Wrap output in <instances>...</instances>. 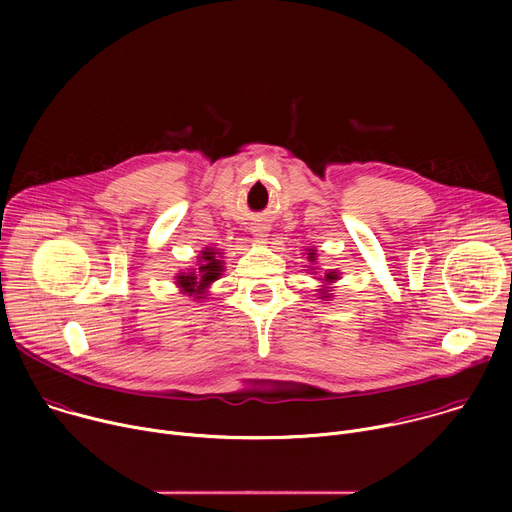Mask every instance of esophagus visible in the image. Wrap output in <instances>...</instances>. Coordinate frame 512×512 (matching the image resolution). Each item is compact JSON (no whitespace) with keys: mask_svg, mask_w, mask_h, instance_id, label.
<instances>
[{"mask_svg":"<svg viewBox=\"0 0 512 512\" xmlns=\"http://www.w3.org/2000/svg\"><path fill=\"white\" fill-rule=\"evenodd\" d=\"M253 235L261 241V239L267 237V229H265V227H253Z\"/></svg>","mask_w":512,"mask_h":512,"instance_id":"esophagus-1","label":"esophagus"}]
</instances>
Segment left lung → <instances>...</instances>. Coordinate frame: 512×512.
I'll list each match as a JSON object with an SVG mask.
<instances>
[{
  "label": "left lung",
  "instance_id": "1",
  "mask_svg": "<svg viewBox=\"0 0 512 512\" xmlns=\"http://www.w3.org/2000/svg\"><path fill=\"white\" fill-rule=\"evenodd\" d=\"M314 255H316V253H310V259H314ZM326 279H328V281H334V279H338V277H336L334 271H330V273H326Z\"/></svg>",
  "mask_w": 512,
  "mask_h": 512
}]
</instances>
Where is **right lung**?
Instances as JSON below:
<instances>
[{
    "label": "right lung",
    "mask_w": 512,
    "mask_h": 512,
    "mask_svg": "<svg viewBox=\"0 0 512 512\" xmlns=\"http://www.w3.org/2000/svg\"><path fill=\"white\" fill-rule=\"evenodd\" d=\"M202 263L198 267V275L196 273H188V275H178V283L180 287H184L188 294H202L208 283H212L214 279L221 277L223 271V261L216 259L212 249L210 251H202Z\"/></svg>",
    "instance_id": "add662e5"
}]
</instances>
